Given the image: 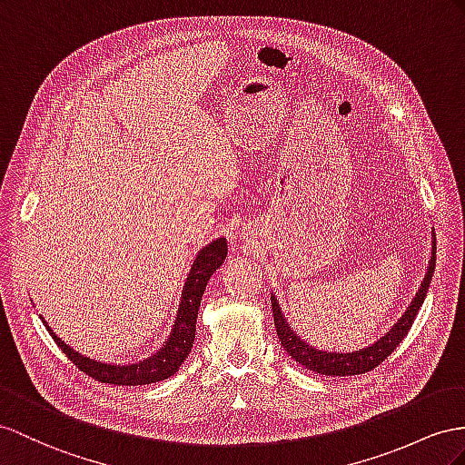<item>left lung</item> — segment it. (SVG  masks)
Returning <instances> with one entry per match:
<instances>
[{"label":"left lung","instance_id":"8db88e82","mask_svg":"<svg viewBox=\"0 0 465 465\" xmlns=\"http://www.w3.org/2000/svg\"><path fill=\"white\" fill-rule=\"evenodd\" d=\"M434 267H436V237L432 235L430 261H428L426 275H424V281L420 282L419 292H416L411 306L407 308V312L401 316L399 322L392 326L383 338L377 340L375 343H371V346H367L360 351L340 353V351H324V350H316L312 346H308V343L299 334H296V331L291 328V324L287 322V318H284L281 306H279V301L275 299V294H271L272 318H275V328H277L281 346L287 350V353L292 357L294 361H299L302 367L311 369V371H316L320 375L346 377V375H361V373L371 371V369L383 363L387 357L397 350V346L404 340V336L409 334L414 318H416V314H419L420 306L426 299L428 287H430Z\"/></svg>","mask_w":465,"mask_h":465}]
</instances>
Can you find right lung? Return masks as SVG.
I'll return each mask as SVG.
<instances>
[{
	"label": "right lung",
	"instance_id": "obj_1",
	"mask_svg": "<svg viewBox=\"0 0 465 465\" xmlns=\"http://www.w3.org/2000/svg\"><path fill=\"white\" fill-rule=\"evenodd\" d=\"M228 255V242L223 237L210 242L206 247L200 249L196 255L193 267H190L188 277L184 281V289L181 296V304H178L176 320L171 330V336L163 343V348L153 353L151 357L137 363H102L96 360H90V357L74 351L73 348L58 338L54 331L45 322L49 334L56 341V346L63 350V353L73 361L80 371L94 377L102 383L110 385H149L157 383V381L169 379L178 371V367L184 363L188 353L193 351V343L196 338V318H198V308L202 294L206 291V284L210 277L220 269V265L225 261Z\"/></svg>",
	"mask_w": 465,
	"mask_h": 465
}]
</instances>
